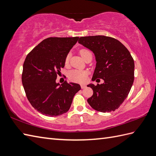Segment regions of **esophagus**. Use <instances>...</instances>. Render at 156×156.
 Segmentation results:
<instances>
[{
	"instance_id": "34e87169",
	"label": "esophagus",
	"mask_w": 156,
	"mask_h": 156,
	"mask_svg": "<svg viewBox=\"0 0 156 156\" xmlns=\"http://www.w3.org/2000/svg\"><path fill=\"white\" fill-rule=\"evenodd\" d=\"M80 86H81V88H82V89H84V88H86V84H81Z\"/></svg>"
}]
</instances>
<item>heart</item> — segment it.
I'll return each instance as SVG.
<instances>
[{
  "mask_svg": "<svg viewBox=\"0 0 156 156\" xmlns=\"http://www.w3.org/2000/svg\"><path fill=\"white\" fill-rule=\"evenodd\" d=\"M80 54L81 56L83 58V59L85 60L86 58L90 54H92V52H90V50L86 48H82L79 51ZM70 60V54H67L65 58V64H68ZM87 73L84 70H72L68 74V79L70 81L76 82H83L86 80Z\"/></svg>",
  "mask_w": 156,
  "mask_h": 156,
  "instance_id": "b5f03b06",
  "label": "heart"
}]
</instances>
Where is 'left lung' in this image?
I'll list each match as a JSON object with an SVG mask.
<instances>
[{"instance_id":"1","label":"left lung","mask_w":156,"mask_h":156,"mask_svg":"<svg viewBox=\"0 0 156 156\" xmlns=\"http://www.w3.org/2000/svg\"><path fill=\"white\" fill-rule=\"evenodd\" d=\"M80 44L94 53L96 67L92 80L101 78L102 84H89L93 95L87 100L93 109L115 111L127 98L134 80V61L126 46L106 36H90L79 39Z\"/></svg>"}]
</instances>
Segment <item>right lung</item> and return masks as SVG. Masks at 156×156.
<instances>
[{
	"mask_svg": "<svg viewBox=\"0 0 156 156\" xmlns=\"http://www.w3.org/2000/svg\"><path fill=\"white\" fill-rule=\"evenodd\" d=\"M79 37H50L28 54L23 64L22 82L29 102L47 116H58L69 110L74 95L81 89L75 83L56 84L65 58Z\"/></svg>",
	"mask_w": 156,
	"mask_h": 156,
	"instance_id": "obj_1",
	"label": "right lung"
}]
</instances>
